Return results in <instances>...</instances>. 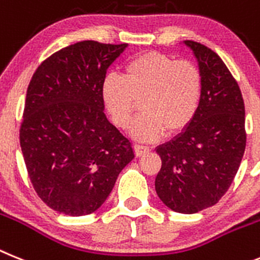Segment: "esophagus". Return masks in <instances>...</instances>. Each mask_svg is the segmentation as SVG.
<instances>
[{
  "mask_svg": "<svg viewBox=\"0 0 260 260\" xmlns=\"http://www.w3.org/2000/svg\"><path fill=\"white\" fill-rule=\"evenodd\" d=\"M133 148H135V153H136V155H143L150 150V148H149V146L143 145V144H135V145H133Z\"/></svg>",
  "mask_w": 260,
  "mask_h": 260,
  "instance_id": "esophagus-1",
  "label": "esophagus"
}]
</instances>
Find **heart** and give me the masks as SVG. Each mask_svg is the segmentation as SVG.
Masks as SVG:
<instances>
[{
  "label": "heart",
  "mask_w": 260,
  "mask_h": 260,
  "mask_svg": "<svg viewBox=\"0 0 260 260\" xmlns=\"http://www.w3.org/2000/svg\"><path fill=\"white\" fill-rule=\"evenodd\" d=\"M102 101L116 127H129L136 101L143 114L132 132L155 139L188 127L202 103L203 74L189 60H174L161 52H144L125 64L123 74L108 73L102 82Z\"/></svg>",
  "instance_id": "b5f03b06"
}]
</instances>
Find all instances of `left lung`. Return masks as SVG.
I'll list each match as a JSON object with an SVG mask.
<instances>
[{
	"mask_svg": "<svg viewBox=\"0 0 260 260\" xmlns=\"http://www.w3.org/2000/svg\"><path fill=\"white\" fill-rule=\"evenodd\" d=\"M203 74L199 111L183 132L157 148L158 198L179 213L212 207L230 187L246 148L245 103L236 78L216 52L184 40Z\"/></svg>",
	"mask_w": 260,
	"mask_h": 260,
	"instance_id": "1",
	"label": "left lung"
}]
</instances>
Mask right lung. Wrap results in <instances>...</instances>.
Instances as JSON below:
<instances>
[{
	"instance_id": "add662e5",
	"label": "right lung",
	"mask_w": 260,
	"mask_h": 260,
	"mask_svg": "<svg viewBox=\"0 0 260 260\" xmlns=\"http://www.w3.org/2000/svg\"><path fill=\"white\" fill-rule=\"evenodd\" d=\"M127 44L83 40L38 67L19 131L34 189L53 211L95 212L133 159L132 144L107 120L102 82Z\"/></svg>"
}]
</instances>
